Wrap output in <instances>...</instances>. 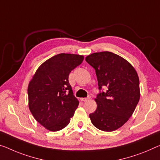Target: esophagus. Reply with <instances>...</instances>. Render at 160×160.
<instances>
[{"label": "esophagus", "mask_w": 160, "mask_h": 160, "mask_svg": "<svg viewBox=\"0 0 160 160\" xmlns=\"http://www.w3.org/2000/svg\"><path fill=\"white\" fill-rule=\"evenodd\" d=\"M90 98H91L90 96H88L87 98H82V99H81V100H82V102H85V101H87L88 99H89Z\"/></svg>", "instance_id": "esophagus-1"}]
</instances>
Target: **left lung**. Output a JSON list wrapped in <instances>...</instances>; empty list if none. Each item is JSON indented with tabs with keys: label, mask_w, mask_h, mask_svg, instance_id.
Instances as JSON below:
<instances>
[{
	"label": "left lung",
	"mask_w": 160,
	"mask_h": 160,
	"mask_svg": "<svg viewBox=\"0 0 160 160\" xmlns=\"http://www.w3.org/2000/svg\"><path fill=\"white\" fill-rule=\"evenodd\" d=\"M86 61L95 69L99 89L107 88L97 94V108L89 114L91 121L102 131H114L128 121L138 104V75L128 61L109 51L92 53Z\"/></svg>",
	"instance_id": "obj_1"
}]
</instances>
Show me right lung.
Masks as SVG:
<instances>
[{
	"instance_id": "add662e5",
	"label": "right lung",
	"mask_w": 160,
	"mask_h": 160,
	"mask_svg": "<svg viewBox=\"0 0 160 160\" xmlns=\"http://www.w3.org/2000/svg\"><path fill=\"white\" fill-rule=\"evenodd\" d=\"M83 56L59 53L39 66L28 83V107L36 121L51 132L59 131L69 124L77 109L68 75L80 65Z\"/></svg>"
}]
</instances>
